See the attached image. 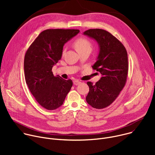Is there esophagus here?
<instances>
[{"mask_svg": "<svg viewBox=\"0 0 155 155\" xmlns=\"http://www.w3.org/2000/svg\"><path fill=\"white\" fill-rule=\"evenodd\" d=\"M73 83H74V84H75V85H78V84H79L80 83V81H78V80H74V81H73Z\"/></svg>", "mask_w": 155, "mask_h": 155, "instance_id": "34e87169", "label": "esophagus"}]
</instances>
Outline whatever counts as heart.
Returning <instances> with one entry per match:
<instances>
[{"instance_id": "1", "label": "heart", "mask_w": 155, "mask_h": 155, "mask_svg": "<svg viewBox=\"0 0 155 155\" xmlns=\"http://www.w3.org/2000/svg\"><path fill=\"white\" fill-rule=\"evenodd\" d=\"M74 46L77 51L81 52L84 50H91L92 44L87 38L84 37H79L74 41ZM65 51V48H63L62 53Z\"/></svg>"}]
</instances>
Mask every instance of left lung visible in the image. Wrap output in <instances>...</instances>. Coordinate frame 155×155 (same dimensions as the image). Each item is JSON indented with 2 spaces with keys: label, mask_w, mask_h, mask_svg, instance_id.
I'll use <instances>...</instances> for the list:
<instances>
[{
  "label": "left lung",
  "mask_w": 155,
  "mask_h": 155,
  "mask_svg": "<svg viewBox=\"0 0 155 155\" xmlns=\"http://www.w3.org/2000/svg\"><path fill=\"white\" fill-rule=\"evenodd\" d=\"M84 34L99 43V53L92 68L102 75L95 84L87 82L90 91L86 100L93 108L102 109L114 102L126 84L129 68L127 53L123 43L108 31L91 29Z\"/></svg>",
  "instance_id": "8db88e82"
}]
</instances>
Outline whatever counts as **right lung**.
<instances>
[{
	"label": "right lung",
	"mask_w": 155,
	"mask_h": 155,
	"mask_svg": "<svg viewBox=\"0 0 155 155\" xmlns=\"http://www.w3.org/2000/svg\"><path fill=\"white\" fill-rule=\"evenodd\" d=\"M79 32L78 29L45 30L26 52V84L37 102L47 110H55L62 105L72 86V80L54 76L52 68L61 59L64 44Z\"/></svg>",
	"instance_id": "obj_1"
}]
</instances>
